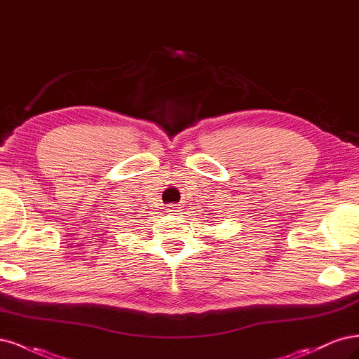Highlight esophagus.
<instances>
[{"mask_svg":"<svg viewBox=\"0 0 359 359\" xmlns=\"http://www.w3.org/2000/svg\"><path fill=\"white\" fill-rule=\"evenodd\" d=\"M167 207H168L167 212H171V213H175V215H180V212L183 209L182 204H168Z\"/></svg>","mask_w":359,"mask_h":359,"instance_id":"1","label":"esophagus"}]
</instances>
